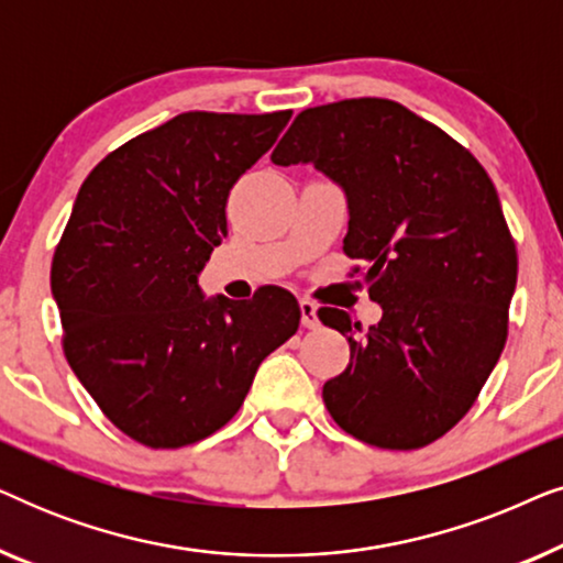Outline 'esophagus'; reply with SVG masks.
<instances>
[{
    "label": "esophagus",
    "instance_id": "esophagus-1",
    "mask_svg": "<svg viewBox=\"0 0 563 563\" xmlns=\"http://www.w3.org/2000/svg\"><path fill=\"white\" fill-rule=\"evenodd\" d=\"M299 312H302V325L305 328H318L320 320H318V305L312 302V299H299Z\"/></svg>",
    "mask_w": 563,
    "mask_h": 563
}]
</instances>
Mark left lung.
Instances as JSON below:
<instances>
[{
    "label": "left lung",
    "instance_id": "left-lung-1",
    "mask_svg": "<svg viewBox=\"0 0 563 563\" xmlns=\"http://www.w3.org/2000/svg\"><path fill=\"white\" fill-rule=\"evenodd\" d=\"M272 161L341 184L343 253L364 261L353 274L384 310L358 338L343 310H318L351 345L322 387L330 418L376 449L438 441L472 410L507 341L518 251L495 184L449 133L379 97L302 110Z\"/></svg>",
    "mask_w": 563,
    "mask_h": 563
}]
</instances>
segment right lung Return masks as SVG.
<instances>
[{"label":"right lung","instance_id":"obj_1","mask_svg":"<svg viewBox=\"0 0 563 563\" xmlns=\"http://www.w3.org/2000/svg\"><path fill=\"white\" fill-rule=\"evenodd\" d=\"M291 110L181 112L99 161L53 253L64 353L114 428L181 449L241 410L268 353L299 328L291 291L205 299L197 274L228 235L233 184Z\"/></svg>","mask_w":563,"mask_h":563}]
</instances>
